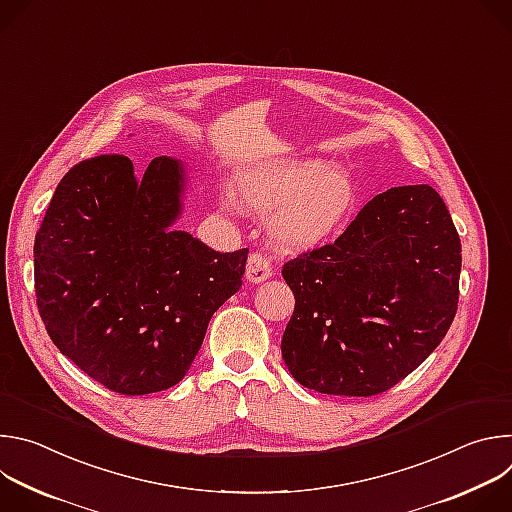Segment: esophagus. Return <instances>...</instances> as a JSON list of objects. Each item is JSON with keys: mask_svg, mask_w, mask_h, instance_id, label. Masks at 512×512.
Here are the masks:
<instances>
[{"mask_svg": "<svg viewBox=\"0 0 512 512\" xmlns=\"http://www.w3.org/2000/svg\"><path fill=\"white\" fill-rule=\"evenodd\" d=\"M245 277L249 283H263L265 279L271 277V265L269 259L261 253H253L247 259V267H245Z\"/></svg>", "mask_w": 512, "mask_h": 512, "instance_id": "34e87169", "label": "esophagus"}]
</instances>
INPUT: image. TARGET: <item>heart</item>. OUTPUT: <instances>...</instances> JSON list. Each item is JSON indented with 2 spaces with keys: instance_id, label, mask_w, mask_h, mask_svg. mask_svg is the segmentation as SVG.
<instances>
[{
  "instance_id": "heart-1",
  "label": "heart",
  "mask_w": 512,
  "mask_h": 512,
  "mask_svg": "<svg viewBox=\"0 0 512 512\" xmlns=\"http://www.w3.org/2000/svg\"><path fill=\"white\" fill-rule=\"evenodd\" d=\"M235 190H221L223 210L241 208L268 214L271 241L285 251H310L324 245L356 208L358 190L342 166L322 160H269L235 176Z\"/></svg>"
}]
</instances>
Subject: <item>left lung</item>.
Segmentation results:
<instances>
[{"label": "left lung", "instance_id": "1", "mask_svg": "<svg viewBox=\"0 0 512 512\" xmlns=\"http://www.w3.org/2000/svg\"><path fill=\"white\" fill-rule=\"evenodd\" d=\"M460 267V237L431 186L377 194L332 245L283 265L296 298L281 338L287 371L326 395L391 389L444 340Z\"/></svg>", "mask_w": 512, "mask_h": 512}]
</instances>
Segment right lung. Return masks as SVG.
Returning <instances> with one entry per match:
<instances>
[{
    "label": "right lung",
    "mask_w": 512,
    "mask_h": 512,
    "mask_svg": "<svg viewBox=\"0 0 512 512\" xmlns=\"http://www.w3.org/2000/svg\"><path fill=\"white\" fill-rule=\"evenodd\" d=\"M184 162L135 174L99 156L56 186L34 243L38 312L56 348L103 387L150 395L178 385L212 314L243 285L249 249L218 253L174 225Z\"/></svg>",
    "instance_id": "1"
}]
</instances>
